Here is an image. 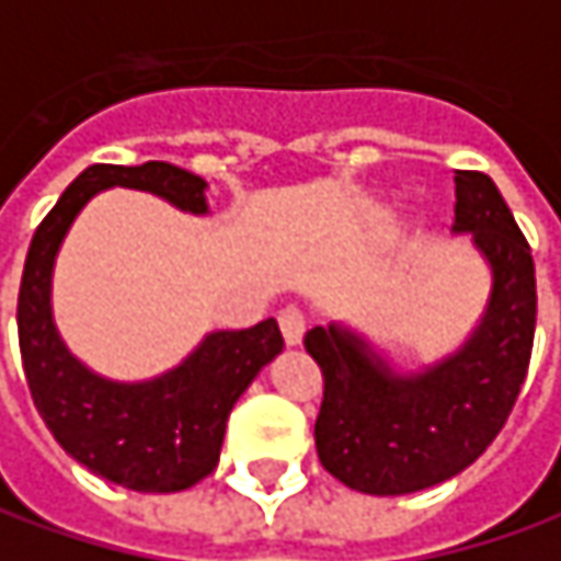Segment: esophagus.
Segmentation results:
<instances>
[{"label":"esophagus","instance_id":"1","mask_svg":"<svg viewBox=\"0 0 561 561\" xmlns=\"http://www.w3.org/2000/svg\"><path fill=\"white\" fill-rule=\"evenodd\" d=\"M279 327H282V335H285V342H288V345H301V342H305L307 320L298 307H285V310H282Z\"/></svg>","mask_w":561,"mask_h":561}]
</instances>
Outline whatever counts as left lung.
I'll list each match as a JSON object with an SVG mask.
<instances>
[{"label":"left lung","mask_w":561,"mask_h":561,"mask_svg":"<svg viewBox=\"0 0 561 561\" xmlns=\"http://www.w3.org/2000/svg\"><path fill=\"white\" fill-rule=\"evenodd\" d=\"M451 234H471L490 266V298L471 335L436 364L402 374L345 323L305 335L327 389L317 455L329 474L370 496H404L461 474L508 421L537 329L534 256L483 172H455Z\"/></svg>","instance_id":"obj_1"}]
</instances>
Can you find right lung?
I'll list each match as a JSON object with an SVG mask.
<instances>
[{
	"label": "right lung",
	"mask_w": 561,
	"mask_h": 561,
	"mask_svg": "<svg viewBox=\"0 0 561 561\" xmlns=\"http://www.w3.org/2000/svg\"><path fill=\"white\" fill-rule=\"evenodd\" d=\"M106 187L157 194L207 216V182L172 162L90 165L65 187L34 232L18 291L24 377L49 433L87 471L137 493H179L219 465L226 421L241 392L285 348L270 317L251 329H216L172 370L140 382L100 377L68 352L53 320V270L78 213Z\"/></svg>",
	"instance_id": "1"
}]
</instances>
